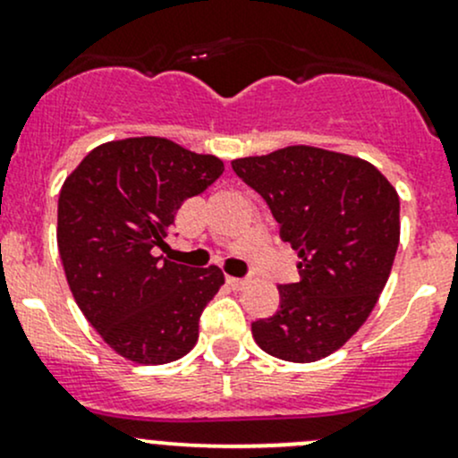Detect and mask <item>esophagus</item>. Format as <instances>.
<instances>
[{"instance_id":"obj_1","label":"esophagus","mask_w":458,"mask_h":458,"mask_svg":"<svg viewBox=\"0 0 458 458\" xmlns=\"http://www.w3.org/2000/svg\"><path fill=\"white\" fill-rule=\"evenodd\" d=\"M225 281H228V285L233 287V290H243V287L250 283L248 278H237V276H228Z\"/></svg>"}]
</instances>
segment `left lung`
Listing matches in <instances>:
<instances>
[{
  "instance_id": "left-lung-1",
  "label": "left lung",
  "mask_w": 458,
  "mask_h": 458,
  "mask_svg": "<svg viewBox=\"0 0 458 458\" xmlns=\"http://www.w3.org/2000/svg\"><path fill=\"white\" fill-rule=\"evenodd\" d=\"M267 201L281 239L298 252L301 281L281 285V310L252 322L263 351L316 362L367 322L399 245V195L370 162L293 144L233 160Z\"/></svg>"
}]
</instances>
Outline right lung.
Segmentation results:
<instances>
[{"mask_svg":"<svg viewBox=\"0 0 458 458\" xmlns=\"http://www.w3.org/2000/svg\"><path fill=\"white\" fill-rule=\"evenodd\" d=\"M221 173L219 157L142 136L91 148L61 186L56 243L67 285L123 358L166 364L199 338V316L224 272L180 266L157 248H166L180 206Z\"/></svg>","mask_w":458,"mask_h":458,"instance_id":"add662e5","label":"right lung"}]
</instances>
